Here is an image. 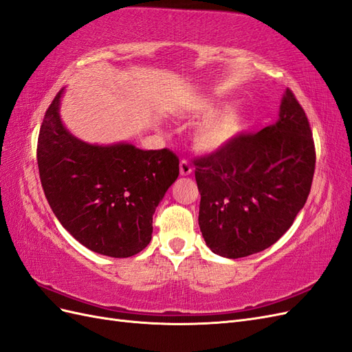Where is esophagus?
<instances>
[{
  "label": "esophagus",
  "mask_w": 352,
  "mask_h": 352,
  "mask_svg": "<svg viewBox=\"0 0 352 352\" xmlns=\"http://www.w3.org/2000/svg\"><path fill=\"white\" fill-rule=\"evenodd\" d=\"M190 174H192V166H190L187 160H182V162H179V175L187 177Z\"/></svg>",
  "instance_id": "obj_1"
}]
</instances>
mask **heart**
<instances>
[{
    "label": "heart",
    "mask_w": 352,
    "mask_h": 352,
    "mask_svg": "<svg viewBox=\"0 0 352 352\" xmlns=\"http://www.w3.org/2000/svg\"><path fill=\"white\" fill-rule=\"evenodd\" d=\"M196 115L205 120L193 133L195 148L205 155H218L232 147L252 128V118L243 109H234L232 100H217L199 106Z\"/></svg>",
    "instance_id": "b5f03b06"
}]
</instances>
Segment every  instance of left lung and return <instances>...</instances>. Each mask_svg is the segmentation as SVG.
Here are the masks:
<instances>
[{
  "label": "left lung",
  "mask_w": 352,
  "mask_h": 352,
  "mask_svg": "<svg viewBox=\"0 0 352 352\" xmlns=\"http://www.w3.org/2000/svg\"><path fill=\"white\" fill-rule=\"evenodd\" d=\"M304 109L287 88L278 119L195 162L199 227L214 254L236 259L282 237L304 208L316 150Z\"/></svg>",
  "instance_id": "left-lung-1"
}]
</instances>
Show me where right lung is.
<instances>
[{"label":"right lung","instance_id":"add662e5","mask_svg":"<svg viewBox=\"0 0 352 352\" xmlns=\"http://www.w3.org/2000/svg\"><path fill=\"white\" fill-rule=\"evenodd\" d=\"M62 88L45 112L38 137V168L54 215L96 254L128 258L150 243L153 214L178 177L168 148L133 143L91 144L65 126Z\"/></svg>","mask_w":352,"mask_h":352}]
</instances>
